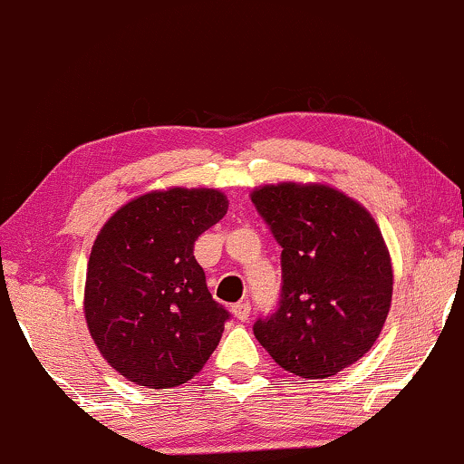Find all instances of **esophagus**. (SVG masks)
I'll return each mask as SVG.
<instances>
[{
    "mask_svg": "<svg viewBox=\"0 0 464 464\" xmlns=\"http://www.w3.org/2000/svg\"><path fill=\"white\" fill-rule=\"evenodd\" d=\"M232 312H234V316L241 320V323H245V320H247L249 314H251V303H249V301H238V303H234Z\"/></svg>",
    "mask_w": 464,
    "mask_h": 464,
    "instance_id": "esophagus-1",
    "label": "esophagus"
}]
</instances>
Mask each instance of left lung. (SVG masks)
<instances>
[{
	"instance_id": "obj_1",
	"label": "left lung",
	"mask_w": 464,
	"mask_h": 464,
	"mask_svg": "<svg viewBox=\"0 0 464 464\" xmlns=\"http://www.w3.org/2000/svg\"><path fill=\"white\" fill-rule=\"evenodd\" d=\"M251 202L282 247L279 301L254 323L256 340L296 376H334L370 351L390 314L393 273L379 226L323 185H268Z\"/></svg>"
}]
</instances>
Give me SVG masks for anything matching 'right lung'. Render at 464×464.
<instances>
[{
  "label": "right lung",
  "mask_w": 464,
  "mask_h": 464,
  "mask_svg": "<svg viewBox=\"0 0 464 464\" xmlns=\"http://www.w3.org/2000/svg\"><path fill=\"white\" fill-rule=\"evenodd\" d=\"M215 188L133 199L102 226L85 277V320L102 357L150 390L191 381L219 344L230 312L213 299L193 256L226 215Z\"/></svg>",
  "instance_id": "obj_1"
}]
</instances>
